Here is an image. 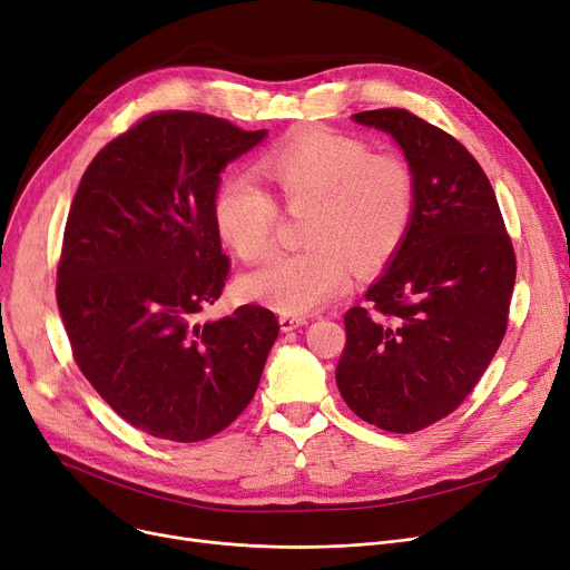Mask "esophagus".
Listing matches in <instances>:
<instances>
[{
    "mask_svg": "<svg viewBox=\"0 0 570 570\" xmlns=\"http://www.w3.org/2000/svg\"><path fill=\"white\" fill-rule=\"evenodd\" d=\"M305 324H307V320L298 317V314H282V317H279L282 331H296V328H301Z\"/></svg>",
    "mask_w": 570,
    "mask_h": 570,
    "instance_id": "34e87169",
    "label": "esophagus"
}]
</instances>
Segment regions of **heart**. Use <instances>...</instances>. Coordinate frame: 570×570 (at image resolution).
<instances>
[{
  "mask_svg": "<svg viewBox=\"0 0 570 570\" xmlns=\"http://www.w3.org/2000/svg\"><path fill=\"white\" fill-rule=\"evenodd\" d=\"M258 174L284 208L303 220L307 248L279 253L244 279L248 298L284 314H305L335 301L360 272L385 267L409 237L417 180L406 157L373 153L354 136L326 129L293 134L261 155ZM246 178H227L214 199L220 239L246 263L265 258L279 206Z\"/></svg>",
  "mask_w": 570,
  "mask_h": 570,
  "instance_id": "heart-1",
  "label": "heart"
}]
</instances>
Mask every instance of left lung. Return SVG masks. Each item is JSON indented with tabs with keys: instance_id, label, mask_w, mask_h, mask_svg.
Here are the masks:
<instances>
[{
	"instance_id": "1",
	"label": "left lung",
	"mask_w": 570,
	"mask_h": 570,
	"mask_svg": "<svg viewBox=\"0 0 570 570\" xmlns=\"http://www.w3.org/2000/svg\"><path fill=\"white\" fill-rule=\"evenodd\" d=\"M354 121L399 142L417 204L406 242L366 291L368 307L345 312L335 383L366 423L411 434L453 413L489 368L508 331L517 256L465 145L404 108Z\"/></svg>"
}]
</instances>
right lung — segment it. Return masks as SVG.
<instances>
[{"label":"right lung","instance_id":"obj_1","mask_svg":"<svg viewBox=\"0 0 570 570\" xmlns=\"http://www.w3.org/2000/svg\"><path fill=\"white\" fill-rule=\"evenodd\" d=\"M265 134L204 112H153L79 180L58 261L60 317L83 377L157 439L193 444L235 423L279 335L261 305L197 322L229 274L214 220L220 171Z\"/></svg>","mask_w":570,"mask_h":570}]
</instances>
